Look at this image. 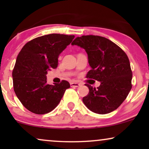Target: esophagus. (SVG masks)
Wrapping results in <instances>:
<instances>
[{
    "label": "esophagus",
    "mask_w": 149,
    "mask_h": 149,
    "mask_svg": "<svg viewBox=\"0 0 149 149\" xmlns=\"http://www.w3.org/2000/svg\"><path fill=\"white\" fill-rule=\"evenodd\" d=\"M81 84L79 83H76V82H72L70 83V86L71 87H77L79 86H80Z\"/></svg>",
    "instance_id": "1"
}]
</instances>
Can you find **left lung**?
<instances>
[{
	"label": "left lung",
	"instance_id": "left-lung-1",
	"mask_svg": "<svg viewBox=\"0 0 149 149\" xmlns=\"http://www.w3.org/2000/svg\"><path fill=\"white\" fill-rule=\"evenodd\" d=\"M72 45L83 48L91 69L87 78L100 82L97 89L85 84L89 93L83 97L85 105L95 113L115 111L126 99L132 89V72L125 52L111 40L95 35L77 37Z\"/></svg>",
	"mask_w": 149,
	"mask_h": 149
}]
</instances>
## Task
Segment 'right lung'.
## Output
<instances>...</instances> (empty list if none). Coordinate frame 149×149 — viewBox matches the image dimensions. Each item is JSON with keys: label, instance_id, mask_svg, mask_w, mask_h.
<instances>
[{"label": "right lung", "instance_id": "right-lung-1", "mask_svg": "<svg viewBox=\"0 0 149 149\" xmlns=\"http://www.w3.org/2000/svg\"><path fill=\"white\" fill-rule=\"evenodd\" d=\"M74 35L50 34L28 42L18 54L12 72L13 89L26 109L43 115L53 111L70 85L68 81L49 85L47 71L56 68L58 57Z\"/></svg>", "mask_w": 149, "mask_h": 149}]
</instances>
